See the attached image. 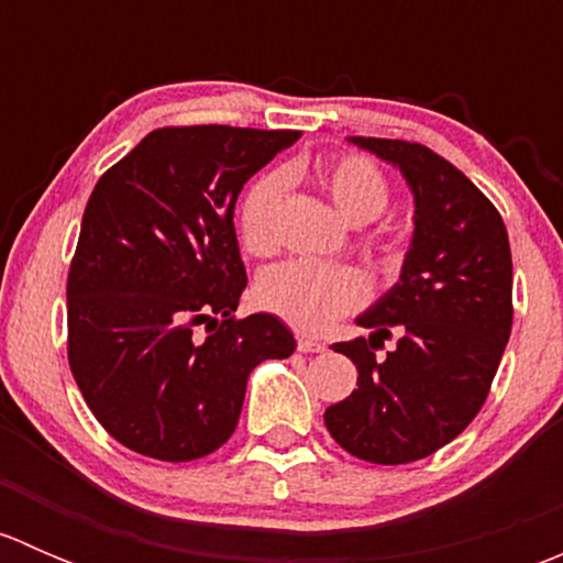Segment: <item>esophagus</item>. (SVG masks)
I'll return each mask as SVG.
<instances>
[{
  "instance_id": "1",
  "label": "esophagus",
  "mask_w": 563,
  "mask_h": 563,
  "mask_svg": "<svg viewBox=\"0 0 563 563\" xmlns=\"http://www.w3.org/2000/svg\"><path fill=\"white\" fill-rule=\"evenodd\" d=\"M297 349L302 351V354H318V351H323V349H327V345L318 343V340H313V338H305V334H299V338H297Z\"/></svg>"
}]
</instances>
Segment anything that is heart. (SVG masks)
Returning a JSON list of instances; mask_svg holds the SVG:
<instances>
[{"instance_id":"b5f03b06","label":"heart","mask_w":563,"mask_h":563,"mask_svg":"<svg viewBox=\"0 0 563 563\" xmlns=\"http://www.w3.org/2000/svg\"><path fill=\"white\" fill-rule=\"evenodd\" d=\"M338 212L362 225L376 220L389 203V185L382 168L362 155H345L318 172ZM283 198V176L266 174L250 185L240 203V236L250 253L264 255L275 247V214ZM365 277L345 266L288 261L266 272L258 283V305L302 332H321L338 316L360 308Z\"/></svg>"}]
</instances>
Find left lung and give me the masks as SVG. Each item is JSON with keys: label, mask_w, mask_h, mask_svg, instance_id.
<instances>
[{"label": "left lung", "mask_w": 563, "mask_h": 563, "mask_svg": "<svg viewBox=\"0 0 563 563\" xmlns=\"http://www.w3.org/2000/svg\"><path fill=\"white\" fill-rule=\"evenodd\" d=\"M413 196L400 280L356 323L371 338L334 343L356 365V389L323 413L332 439L367 463L433 455L479 413L512 332V253L501 214L450 161L422 144L362 139ZM398 338L387 357L375 354Z\"/></svg>", "instance_id": "left-lung-1"}]
</instances>
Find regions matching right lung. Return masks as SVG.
Here are the masks:
<instances>
[{
    "label": "right lung",
    "instance_id": "1",
    "mask_svg": "<svg viewBox=\"0 0 563 563\" xmlns=\"http://www.w3.org/2000/svg\"><path fill=\"white\" fill-rule=\"evenodd\" d=\"M297 139L225 124L152 130L95 185L67 277V360L128 450L168 463L209 455L236 430L253 367L297 349L277 316L234 318L247 286L236 198Z\"/></svg>",
    "mask_w": 563,
    "mask_h": 563
}]
</instances>
